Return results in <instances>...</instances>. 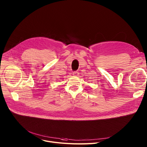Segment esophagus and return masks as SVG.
<instances>
[{
    "label": "esophagus",
    "instance_id": "esophagus-1",
    "mask_svg": "<svg viewBox=\"0 0 147 147\" xmlns=\"http://www.w3.org/2000/svg\"><path fill=\"white\" fill-rule=\"evenodd\" d=\"M73 75L74 76H76V77L78 76V72H77V71H74V72H73Z\"/></svg>",
    "mask_w": 147,
    "mask_h": 147
}]
</instances>
